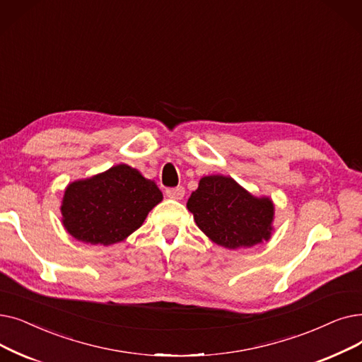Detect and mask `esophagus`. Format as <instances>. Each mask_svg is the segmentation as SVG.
<instances>
[{"label": "esophagus", "instance_id": "esophagus-1", "mask_svg": "<svg viewBox=\"0 0 362 362\" xmlns=\"http://www.w3.org/2000/svg\"><path fill=\"white\" fill-rule=\"evenodd\" d=\"M165 195L171 199H182L185 197V187L176 186V187H167Z\"/></svg>", "mask_w": 362, "mask_h": 362}]
</instances>
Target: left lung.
I'll use <instances>...</instances> for the list:
<instances>
[{
    "instance_id": "left-lung-1",
    "label": "left lung",
    "mask_w": 362,
    "mask_h": 362,
    "mask_svg": "<svg viewBox=\"0 0 362 362\" xmlns=\"http://www.w3.org/2000/svg\"><path fill=\"white\" fill-rule=\"evenodd\" d=\"M195 223L216 244L225 248L253 247L269 240L274 204L256 198L226 176H206L187 199Z\"/></svg>"
}]
</instances>
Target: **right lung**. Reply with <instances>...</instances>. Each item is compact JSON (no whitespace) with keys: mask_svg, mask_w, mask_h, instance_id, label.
<instances>
[{"mask_svg":"<svg viewBox=\"0 0 362 362\" xmlns=\"http://www.w3.org/2000/svg\"><path fill=\"white\" fill-rule=\"evenodd\" d=\"M161 199L155 182L136 168L119 164L71 183L62 202V222L78 241L111 245L142 226Z\"/></svg>","mask_w":362,"mask_h":362,"instance_id":"1","label":"right lung"}]
</instances>
